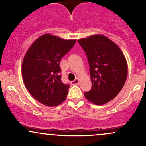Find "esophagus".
Segmentation results:
<instances>
[{"label": "esophagus", "instance_id": "esophagus-1", "mask_svg": "<svg viewBox=\"0 0 146 146\" xmlns=\"http://www.w3.org/2000/svg\"><path fill=\"white\" fill-rule=\"evenodd\" d=\"M79 83V79L78 78H76L73 81H72V85H78Z\"/></svg>", "mask_w": 146, "mask_h": 146}]
</instances>
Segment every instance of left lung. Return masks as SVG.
<instances>
[{"instance_id":"8db88e82","label":"left lung","mask_w":146,"mask_h":146,"mask_svg":"<svg viewBox=\"0 0 146 146\" xmlns=\"http://www.w3.org/2000/svg\"><path fill=\"white\" fill-rule=\"evenodd\" d=\"M78 42L86 52L90 66L92 88L86 98L96 105L109 102L123 88L127 76V63L123 51L110 39L93 35Z\"/></svg>"}]
</instances>
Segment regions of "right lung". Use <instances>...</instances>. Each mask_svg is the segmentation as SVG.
<instances>
[{"instance_id": "1", "label": "right lung", "mask_w": 146, "mask_h": 146, "mask_svg": "<svg viewBox=\"0 0 146 146\" xmlns=\"http://www.w3.org/2000/svg\"><path fill=\"white\" fill-rule=\"evenodd\" d=\"M76 41L46 33L28 49L21 66L23 82L31 95L42 104L57 106L66 99L70 86L61 81L60 62Z\"/></svg>"}]
</instances>
